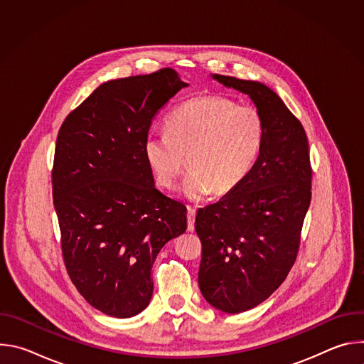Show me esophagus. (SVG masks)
Returning <instances> with one entry per match:
<instances>
[{
  "label": "esophagus",
  "instance_id": "1",
  "mask_svg": "<svg viewBox=\"0 0 364 364\" xmlns=\"http://www.w3.org/2000/svg\"><path fill=\"white\" fill-rule=\"evenodd\" d=\"M194 219H196V209L194 207H188V213H187V230L188 232L194 230Z\"/></svg>",
  "mask_w": 364,
  "mask_h": 364
}]
</instances>
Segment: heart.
<instances>
[{"mask_svg": "<svg viewBox=\"0 0 364 364\" xmlns=\"http://www.w3.org/2000/svg\"><path fill=\"white\" fill-rule=\"evenodd\" d=\"M167 132H149L144 157L157 183L176 186L186 167L190 170L183 193L198 200L215 191H233L249 174L265 139L264 117L253 105L222 95L188 99L167 118Z\"/></svg>", "mask_w": 364, "mask_h": 364, "instance_id": "obj_1", "label": "heart"}]
</instances>
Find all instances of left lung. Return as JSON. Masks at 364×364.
<instances>
[{"label":"left lung","instance_id":"1","mask_svg":"<svg viewBox=\"0 0 364 364\" xmlns=\"http://www.w3.org/2000/svg\"><path fill=\"white\" fill-rule=\"evenodd\" d=\"M247 95L265 121V139L246 178L196 216L201 242L198 287L229 314L264 302L287 278L311 201L308 139L298 118L268 86L213 75Z\"/></svg>","mask_w":364,"mask_h":364}]
</instances>
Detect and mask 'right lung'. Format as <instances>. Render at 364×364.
<instances>
[{"mask_svg": "<svg viewBox=\"0 0 364 364\" xmlns=\"http://www.w3.org/2000/svg\"><path fill=\"white\" fill-rule=\"evenodd\" d=\"M186 86L170 68L107 82L59 129L51 183L65 267L107 316L141 313L155 257L187 229L186 205L155 187L144 157L152 119Z\"/></svg>", "mask_w": 364, "mask_h": 364, "instance_id": "1", "label": "right lung"}]
</instances>
